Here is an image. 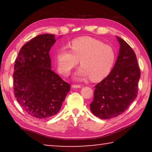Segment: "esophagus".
I'll use <instances>...</instances> for the list:
<instances>
[{"instance_id": "34e87169", "label": "esophagus", "mask_w": 152, "mask_h": 152, "mask_svg": "<svg viewBox=\"0 0 152 152\" xmlns=\"http://www.w3.org/2000/svg\"><path fill=\"white\" fill-rule=\"evenodd\" d=\"M72 87L73 88H81L82 86L78 85V84H72Z\"/></svg>"}]
</instances>
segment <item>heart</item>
I'll use <instances>...</instances> for the list:
<instances>
[{
    "instance_id": "obj_1",
    "label": "heart",
    "mask_w": 152,
    "mask_h": 152,
    "mask_svg": "<svg viewBox=\"0 0 152 152\" xmlns=\"http://www.w3.org/2000/svg\"><path fill=\"white\" fill-rule=\"evenodd\" d=\"M71 50L66 48L58 51V68L67 76L71 70L81 64L75 78L83 80L91 77L94 81L101 80L109 75L114 66L116 54L114 49L96 38L83 36L74 39L70 43Z\"/></svg>"
}]
</instances>
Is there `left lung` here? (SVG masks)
I'll return each mask as SVG.
<instances>
[{
    "label": "left lung",
    "instance_id": "left-lung-1",
    "mask_svg": "<svg viewBox=\"0 0 152 152\" xmlns=\"http://www.w3.org/2000/svg\"><path fill=\"white\" fill-rule=\"evenodd\" d=\"M120 48L116 62L106 78L95 86L90 108L100 119H109L122 114L136 99L140 70L132 48L117 37Z\"/></svg>",
    "mask_w": 152,
    "mask_h": 152
}]
</instances>
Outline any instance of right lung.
Listing matches in <instances>:
<instances>
[{
    "label": "right lung",
    "instance_id": "right-lung-1",
    "mask_svg": "<svg viewBox=\"0 0 152 152\" xmlns=\"http://www.w3.org/2000/svg\"><path fill=\"white\" fill-rule=\"evenodd\" d=\"M56 42L52 34L33 38L20 49L14 66L15 96L27 114L40 119L57 114L70 90L51 69L49 52Z\"/></svg>",
    "mask_w": 152,
    "mask_h": 152
}]
</instances>
